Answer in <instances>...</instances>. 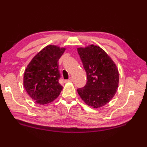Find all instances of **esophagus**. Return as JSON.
Instances as JSON below:
<instances>
[{
	"label": "esophagus",
	"instance_id": "esophagus-1",
	"mask_svg": "<svg viewBox=\"0 0 147 147\" xmlns=\"http://www.w3.org/2000/svg\"><path fill=\"white\" fill-rule=\"evenodd\" d=\"M73 81V79H72V78H70L69 79H68V80H65V82H71Z\"/></svg>",
	"mask_w": 147,
	"mask_h": 147
}]
</instances>
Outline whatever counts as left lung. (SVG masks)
Masks as SVG:
<instances>
[{"label":"left lung","mask_w":147,"mask_h":147,"mask_svg":"<svg viewBox=\"0 0 147 147\" xmlns=\"http://www.w3.org/2000/svg\"><path fill=\"white\" fill-rule=\"evenodd\" d=\"M87 82L77 89L84 102L94 108L105 106L111 100L119 86V71L116 63L106 52L94 45L77 48Z\"/></svg>","instance_id":"left-lung-1"}]
</instances>
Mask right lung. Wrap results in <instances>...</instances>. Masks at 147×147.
Instances as JSON below:
<instances>
[{"mask_svg": "<svg viewBox=\"0 0 147 147\" xmlns=\"http://www.w3.org/2000/svg\"><path fill=\"white\" fill-rule=\"evenodd\" d=\"M66 48L50 45L38 52L24 73L23 85L28 95L40 105L49 104L60 95L62 86L58 60Z\"/></svg>", "mask_w": 147, "mask_h": 147, "instance_id": "obj_1", "label": "right lung"}]
</instances>
